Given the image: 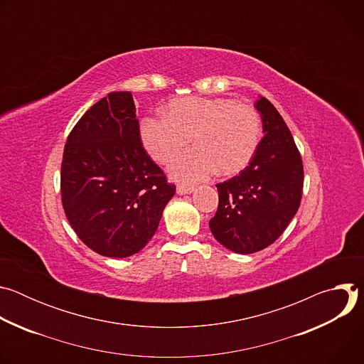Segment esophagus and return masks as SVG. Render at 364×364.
<instances>
[{
    "label": "esophagus",
    "instance_id": "obj_1",
    "mask_svg": "<svg viewBox=\"0 0 364 364\" xmlns=\"http://www.w3.org/2000/svg\"><path fill=\"white\" fill-rule=\"evenodd\" d=\"M194 191V187H190V186H177V194L183 196V194H191Z\"/></svg>",
    "mask_w": 364,
    "mask_h": 364
}]
</instances>
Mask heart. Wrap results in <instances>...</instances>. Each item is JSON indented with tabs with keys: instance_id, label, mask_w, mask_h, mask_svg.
I'll return each mask as SVG.
<instances>
[{
	"instance_id": "heart-1",
	"label": "heart",
	"mask_w": 364,
	"mask_h": 364,
	"mask_svg": "<svg viewBox=\"0 0 364 364\" xmlns=\"http://www.w3.org/2000/svg\"><path fill=\"white\" fill-rule=\"evenodd\" d=\"M141 141L151 157L168 163L194 135L196 148L170 166V174L184 183H197L219 173H240L261 142V118L247 103L225 97H183L173 100L167 115L146 117Z\"/></svg>"
}]
</instances>
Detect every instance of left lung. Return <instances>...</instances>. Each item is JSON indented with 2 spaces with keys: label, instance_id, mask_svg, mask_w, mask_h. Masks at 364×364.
Returning a JSON list of instances; mask_svg holds the SVG:
<instances>
[{
  "label": "left lung",
  "instance_id": "left-lung-1",
  "mask_svg": "<svg viewBox=\"0 0 364 364\" xmlns=\"http://www.w3.org/2000/svg\"><path fill=\"white\" fill-rule=\"evenodd\" d=\"M264 138L249 166L216 184L219 205L209 222L215 239L226 249L247 255L272 245L298 212L304 168L294 138L272 103L255 102Z\"/></svg>",
  "mask_w": 364,
  "mask_h": 364
}]
</instances>
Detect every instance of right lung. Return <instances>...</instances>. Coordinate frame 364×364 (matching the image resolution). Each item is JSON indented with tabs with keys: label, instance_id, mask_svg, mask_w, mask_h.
Here are the masks:
<instances>
[{
	"label": "right lung",
	"instance_id": "right-lung-1",
	"mask_svg": "<svg viewBox=\"0 0 364 364\" xmlns=\"http://www.w3.org/2000/svg\"><path fill=\"white\" fill-rule=\"evenodd\" d=\"M131 92H111L86 111L63 152L60 190L79 239L108 257L139 252L176 193L139 138Z\"/></svg>",
	"mask_w": 364,
	"mask_h": 364
}]
</instances>
